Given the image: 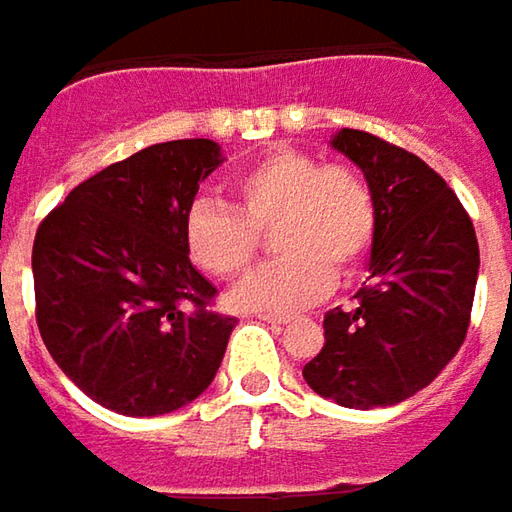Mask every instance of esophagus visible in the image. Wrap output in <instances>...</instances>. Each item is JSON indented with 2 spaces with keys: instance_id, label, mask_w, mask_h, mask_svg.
Wrapping results in <instances>:
<instances>
[{
  "instance_id": "1",
  "label": "esophagus",
  "mask_w": 512,
  "mask_h": 512,
  "mask_svg": "<svg viewBox=\"0 0 512 512\" xmlns=\"http://www.w3.org/2000/svg\"><path fill=\"white\" fill-rule=\"evenodd\" d=\"M259 319L267 325H287V316H276V313H262Z\"/></svg>"
}]
</instances>
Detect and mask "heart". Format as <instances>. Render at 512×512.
Masks as SVG:
<instances>
[{
  "label": "heart",
  "instance_id": "1",
  "mask_svg": "<svg viewBox=\"0 0 512 512\" xmlns=\"http://www.w3.org/2000/svg\"><path fill=\"white\" fill-rule=\"evenodd\" d=\"M276 227L282 256L233 293L250 310H299L353 276L376 242L379 210L359 170L279 148L230 182V207L196 202L185 216L187 259L213 279H242L256 265L262 236Z\"/></svg>",
  "mask_w": 512,
  "mask_h": 512
}]
</instances>
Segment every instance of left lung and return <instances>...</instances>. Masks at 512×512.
Wrapping results in <instances>:
<instances>
[{
    "instance_id": "obj_1",
    "label": "left lung",
    "mask_w": 512,
    "mask_h": 512,
    "mask_svg": "<svg viewBox=\"0 0 512 512\" xmlns=\"http://www.w3.org/2000/svg\"><path fill=\"white\" fill-rule=\"evenodd\" d=\"M373 187L379 227L370 279L350 310L325 316V347L305 382L342 407H387L433 382L462 347L470 325L479 242L442 176L416 153L367 130L333 139Z\"/></svg>"
}]
</instances>
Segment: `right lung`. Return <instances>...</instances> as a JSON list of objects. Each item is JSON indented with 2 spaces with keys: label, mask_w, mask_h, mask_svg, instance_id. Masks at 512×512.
<instances>
[{
  "label": "right lung",
  "mask_w": 512,
  "mask_h": 512,
  "mask_svg": "<svg viewBox=\"0 0 512 512\" xmlns=\"http://www.w3.org/2000/svg\"><path fill=\"white\" fill-rule=\"evenodd\" d=\"M222 162L210 139H176L99 170L33 239L42 342L85 396L125 416H162L205 393L233 316L190 265L185 216Z\"/></svg>",
  "instance_id": "obj_1"
}]
</instances>
